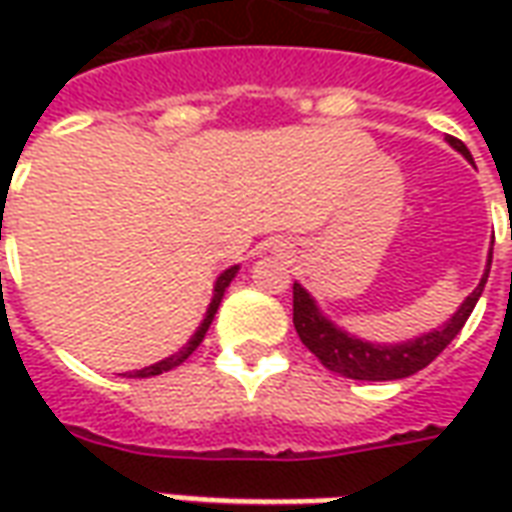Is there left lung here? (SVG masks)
<instances>
[{"instance_id":"obj_1","label":"left lung","mask_w":512,"mask_h":512,"mask_svg":"<svg viewBox=\"0 0 512 512\" xmlns=\"http://www.w3.org/2000/svg\"><path fill=\"white\" fill-rule=\"evenodd\" d=\"M447 142L472 161L461 139L447 136ZM491 257H494V252H491ZM488 271H491V260H488V268H485V277L480 279V285L474 288L469 299L463 301L461 310L452 315L447 326H441L439 332L422 334V337L411 340V343L373 345L365 343V340H356L351 334H345L343 329H337L334 323L326 321L318 312V307H315V301L310 299V293L301 285H293V326L299 332L301 343L307 345L312 354L321 359V365L329 367L332 373L354 378V381H395V378H408L419 373L422 367H428L455 340V334L461 332L463 323L469 321V315H472L477 299L483 296Z\"/></svg>"}]
</instances>
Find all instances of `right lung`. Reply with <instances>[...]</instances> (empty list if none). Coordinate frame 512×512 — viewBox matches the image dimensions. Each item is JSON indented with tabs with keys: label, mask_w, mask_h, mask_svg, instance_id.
I'll return each mask as SVG.
<instances>
[{
	"label": "right lung",
	"mask_w": 512,
	"mask_h": 512,
	"mask_svg": "<svg viewBox=\"0 0 512 512\" xmlns=\"http://www.w3.org/2000/svg\"><path fill=\"white\" fill-rule=\"evenodd\" d=\"M235 271H238V266L227 268L222 277L216 279V288H213V299H211V307H208V312H205V318H202L200 329L194 332V337H191L189 343L180 348L178 354H172L169 359H161L158 365H150V367H142V370H134V373H128V378H150V376H161V373H167V370H172V367H178L180 362H186L194 351H197V345L202 343V337H205V332H208V326H211L213 315H216V310H219V301H222L224 296V288L233 282Z\"/></svg>",
	"instance_id": "add662e5"
}]
</instances>
